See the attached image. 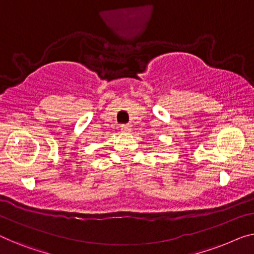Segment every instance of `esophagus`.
I'll return each mask as SVG.
<instances>
[{
    "mask_svg": "<svg viewBox=\"0 0 254 254\" xmlns=\"http://www.w3.org/2000/svg\"><path fill=\"white\" fill-rule=\"evenodd\" d=\"M121 128H122V131L126 132V133L131 132V127L128 126V124H124V126H121Z\"/></svg>",
    "mask_w": 254,
    "mask_h": 254,
    "instance_id": "obj_1",
    "label": "esophagus"
}]
</instances>
